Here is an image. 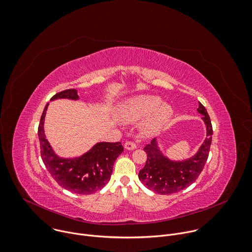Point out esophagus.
Segmentation results:
<instances>
[{
	"instance_id": "34e87169",
	"label": "esophagus",
	"mask_w": 252,
	"mask_h": 252,
	"mask_svg": "<svg viewBox=\"0 0 252 252\" xmlns=\"http://www.w3.org/2000/svg\"><path fill=\"white\" fill-rule=\"evenodd\" d=\"M124 147H125V149L128 150V151H132V150L137 149V145H136L134 142H132V141H127V142L124 144Z\"/></svg>"
}]
</instances>
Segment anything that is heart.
Listing matches in <instances>:
<instances>
[{"instance_id": "b5f03b06", "label": "heart", "mask_w": 252, "mask_h": 252, "mask_svg": "<svg viewBox=\"0 0 252 252\" xmlns=\"http://www.w3.org/2000/svg\"><path fill=\"white\" fill-rule=\"evenodd\" d=\"M161 103V98L156 95H136L124 100L118 108V113L122 119L129 122L148 118L144 128L148 132H154L160 129L173 114L170 105Z\"/></svg>"}]
</instances>
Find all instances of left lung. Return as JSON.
<instances>
[{
  "mask_svg": "<svg viewBox=\"0 0 252 252\" xmlns=\"http://www.w3.org/2000/svg\"><path fill=\"white\" fill-rule=\"evenodd\" d=\"M197 110L203 115L206 138L194 156L183 160H172L162 154L156 138L144 148L148 158L138 176L150 190L161 195L176 193L191 185L200 175L209 156L213 128L208 112L200 102Z\"/></svg>",
  "mask_w": 252,
  "mask_h": 252,
  "instance_id": "obj_1",
  "label": "left lung"
}]
</instances>
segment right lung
<instances>
[{"instance_id":"right-lung-1","label":"right lung","mask_w":252,"mask_h":252,"mask_svg":"<svg viewBox=\"0 0 252 252\" xmlns=\"http://www.w3.org/2000/svg\"><path fill=\"white\" fill-rule=\"evenodd\" d=\"M67 98L78 100V91L70 89L56 94L50 101ZM49 103L46 104L38 126V138L42 160L52 177L63 188L76 193L89 195L101 188L110 180L113 164L123 152L120 142L96 143L90 151L77 158H61L51 147L44 133V120Z\"/></svg>"}]
</instances>
